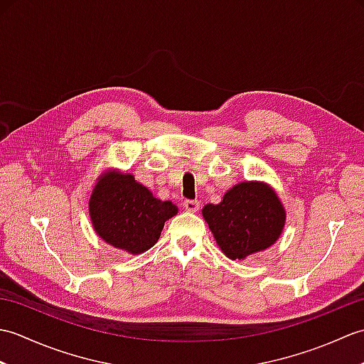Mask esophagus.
I'll return each mask as SVG.
<instances>
[{"label": "esophagus", "mask_w": 364, "mask_h": 364, "mask_svg": "<svg viewBox=\"0 0 364 364\" xmlns=\"http://www.w3.org/2000/svg\"><path fill=\"white\" fill-rule=\"evenodd\" d=\"M184 210L189 211V213H197L200 210V202H197V200H186V202L183 203Z\"/></svg>", "instance_id": "esophagus-1"}]
</instances>
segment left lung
<instances>
[{"label": "left lung", "mask_w": 364, "mask_h": 364, "mask_svg": "<svg viewBox=\"0 0 364 364\" xmlns=\"http://www.w3.org/2000/svg\"><path fill=\"white\" fill-rule=\"evenodd\" d=\"M219 249L230 259H245L274 245L282 236L286 210L275 189L262 181H242L218 205L202 210Z\"/></svg>", "instance_id": "obj_1"}]
</instances>
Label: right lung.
Listing matches in <instances>:
<instances>
[{
	"label": "right lung",
	"instance_id": "add662e5",
	"mask_svg": "<svg viewBox=\"0 0 364 364\" xmlns=\"http://www.w3.org/2000/svg\"><path fill=\"white\" fill-rule=\"evenodd\" d=\"M176 213V205L156 198L134 175L117 168L100 175L89 197V218L95 233L128 255L151 249L164 223Z\"/></svg>",
	"mask_w": 364,
	"mask_h": 364
}]
</instances>
